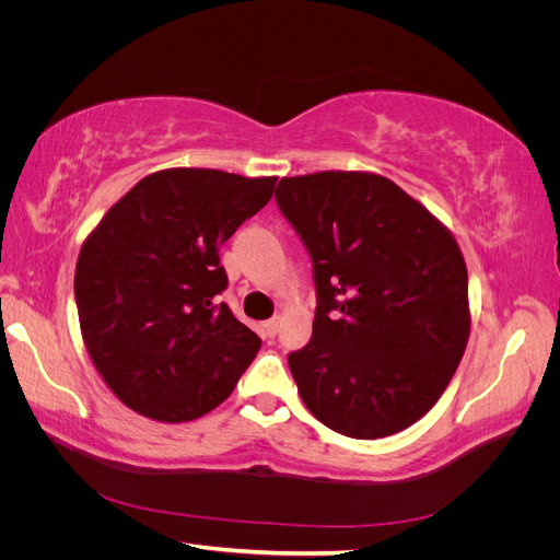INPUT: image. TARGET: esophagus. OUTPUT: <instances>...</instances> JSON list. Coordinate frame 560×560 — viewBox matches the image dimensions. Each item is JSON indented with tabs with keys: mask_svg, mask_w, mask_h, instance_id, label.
<instances>
[{
	"mask_svg": "<svg viewBox=\"0 0 560 560\" xmlns=\"http://www.w3.org/2000/svg\"><path fill=\"white\" fill-rule=\"evenodd\" d=\"M280 325H282V317H280V315H273V317H270V319L266 322V325H264L266 336H268V338H273V336L280 331Z\"/></svg>",
	"mask_w": 560,
	"mask_h": 560,
	"instance_id": "34e87169",
	"label": "esophagus"
}]
</instances>
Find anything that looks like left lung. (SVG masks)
I'll return each instance as SVG.
<instances>
[{"instance_id":"1","label":"left lung","mask_w":560,"mask_h":560,"mask_svg":"<svg viewBox=\"0 0 560 560\" xmlns=\"http://www.w3.org/2000/svg\"><path fill=\"white\" fill-rule=\"evenodd\" d=\"M276 200L313 261V336L287 358L303 404L352 439L413 425L469 338L467 266L451 231L374 173L282 177Z\"/></svg>"}]
</instances>
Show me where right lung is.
I'll return each instance as SVG.
<instances>
[{
  "label": "right lung",
  "mask_w": 560,
  "mask_h": 560,
  "mask_svg": "<svg viewBox=\"0 0 560 560\" xmlns=\"http://www.w3.org/2000/svg\"><path fill=\"white\" fill-rule=\"evenodd\" d=\"M278 177L206 167L147 175L83 243L74 273L81 336L128 409L161 422L222 404L261 338L219 294V247L273 196Z\"/></svg>",
  "instance_id": "obj_1"
}]
</instances>
